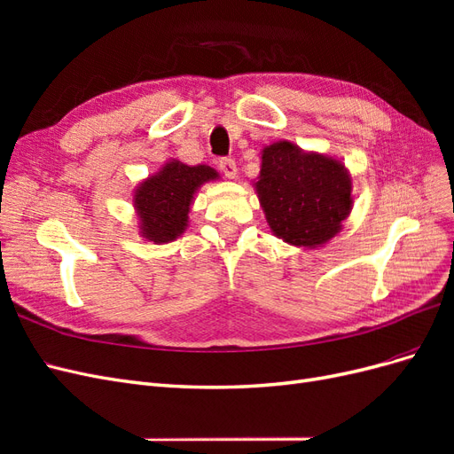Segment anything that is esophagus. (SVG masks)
<instances>
[{
    "label": "esophagus",
    "mask_w": 454,
    "mask_h": 454,
    "mask_svg": "<svg viewBox=\"0 0 454 454\" xmlns=\"http://www.w3.org/2000/svg\"><path fill=\"white\" fill-rule=\"evenodd\" d=\"M219 170H222L227 177H235L237 176V162L231 157L219 159Z\"/></svg>",
    "instance_id": "34e87169"
}]
</instances>
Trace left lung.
Returning <instances> with one entry per match:
<instances>
[{
	"instance_id": "1",
	"label": "left lung",
	"mask_w": 454,
	"mask_h": 454,
	"mask_svg": "<svg viewBox=\"0 0 454 454\" xmlns=\"http://www.w3.org/2000/svg\"><path fill=\"white\" fill-rule=\"evenodd\" d=\"M261 159L255 189L274 235L309 248L335 237L352 206L345 167L290 142L265 147Z\"/></svg>"
}]
</instances>
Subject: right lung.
Masks as SVG:
<instances>
[{
  "instance_id": "obj_1",
  "label": "right lung",
  "mask_w": 454,
  "mask_h": 454,
  "mask_svg": "<svg viewBox=\"0 0 454 454\" xmlns=\"http://www.w3.org/2000/svg\"><path fill=\"white\" fill-rule=\"evenodd\" d=\"M210 167H187L177 160L144 182L136 191L134 204L142 219L144 237L153 242H170L180 237L187 225L189 204L202 182L215 180Z\"/></svg>"
}]
</instances>
